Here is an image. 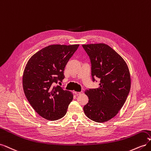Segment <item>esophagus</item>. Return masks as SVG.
<instances>
[{
  "label": "esophagus",
  "instance_id": "esophagus-1",
  "mask_svg": "<svg viewBox=\"0 0 151 151\" xmlns=\"http://www.w3.org/2000/svg\"><path fill=\"white\" fill-rule=\"evenodd\" d=\"M83 91H80V92H77V91H75L74 93L76 94V95H79V94H81L82 93H83Z\"/></svg>",
  "mask_w": 151,
  "mask_h": 151
}]
</instances>
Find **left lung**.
I'll use <instances>...</instances> for the list:
<instances>
[{"instance_id":"left-lung-1","label":"left lung","mask_w":151,"mask_h":151,"mask_svg":"<svg viewBox=\"0 0 151 151\" xmlns=\"http://www.w3.org/2000/svg\"><path fill=\"white\" fill-rule=\"evenodd\" d=\"M91 63L93 81L100 79L98 88L85 91L89 101L84 106L85 115L91 120L102 123L115 116L129 94L131 79L123 58L104 43L82 45Z\"/></svg>"}]
</instances>
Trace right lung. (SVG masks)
Segmentation results:
<instances>
[{
    "mask_svg": "<svg viewBox=\"0 0 151 151\" xmlns=\"http://www.w3.org/2000/svg\"><path fill=\"white\" fill-rule=\"evenodd\" d=\"M79 45H52L36 52L25 67L22 86L26 97L39 115L48 120L64 116L73 94L56 85Z\"/></svg>",
    "mask_w": 151,
    "mask_h": 151,
    "instance_id": "right-lung-1",
    "label": "right lung"
}]
</instances>
